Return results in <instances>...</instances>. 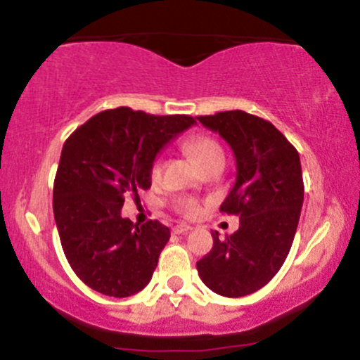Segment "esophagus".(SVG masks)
Masks as SVG:
<instances>
[{
    "mask_svg": "<svg viewBox=\"0 0 360 360\" xmlns=\"http://www.w3.org/2000/svg\"><path fill=\"white\" fill-rule=\"evenodd\" d=\"M191 226L188 224H176V226H173L172 228V231L175 233V234H181V233H187V231H191Z\"/></svg>",
    "mask_w": 360,
    "mask_h": 360,
    "instance_id": "obj_1",
    "label": "esophagus"
}]
</instances>
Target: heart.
I'll return each instance as SVG.
<instances>
[{
	"mask_svg": "<svg viewBox=\"0 0 360 360\" xmlns=\"http://www.w3.org/2000/svg\"><path fill=\"white\" fill-rule=\"evenodd\" d=\"M184 149L187 151V155L199 165L200 168L207 167L209 163L216 160H223V149H221L219 143L216 139H212L211 136L205 134H192L184 141ZM161 160H155L149 168V176L153 181H158L161 176ZM173 209L184 217H197L200 214V202L193 197H179V199L173 200Z\"/></svg>",
	"mask_w": 360,
	"mask_h": 360,
	"instance_id": "heart-1",
	"label": "heart"
}]
</instances>
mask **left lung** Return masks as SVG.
Wrapping results in <instances>:
<instances>
[{"label":"left lung","mask_w":360,"mask_h":360,"mask_svg":"<svg viewBox=\"0 0 360 360\" xmlns=\"http://www.w3.org/2000/svg\"><path fill=\"white\" fill-rule=\"evenodd\" d=\"M197 119L233 149L236 181L219 211L240 217L224 240L212 233L197 270L216 294L241 297L269 284L289 255L304 200L300 153L274 124L243 110Z\"/></svg>","instance_id":"8db88e82"}]
</instances>
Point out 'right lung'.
<instances>
[{"mask_svg":"<svg viewBox=\"0 0 360 360\" xmlns=\"http://www.w3.org/2000/svg\"><path fill=\"white\" fill-rule=\"evenodd\" d=\"M192 124L191 115L119 107L93 115L66 139L52 207L64 255L88 288L127 297L151 281L169 229L156 219L139 226L120 216L124 193L136 197L151 187L158 151Z\"/></svg>","mask_w":360,"mask_h":360,"instance_id":"obj_1","label":"right lung"}]
</instances>
